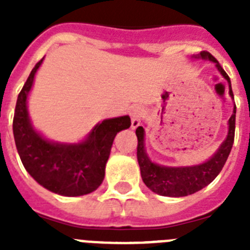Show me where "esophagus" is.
Returning a JSON list of instances; mask_svg holds the SVG:
<instances>
[{"label": "esophagus", "instance_id": "1", "mask_svg": "<svg viewBox=\"0 0 250 250\" xmlns=\"http://www.w3.org/2000/svg\"><path fill=\"white\" fill-rule=\"evenodd\" d=\"M129 114L131 116V129H136L141 123L143 109H141L140 106H131Z\"/></svg>", "mask_w": 250, "mask_h": 250}]
</instances>
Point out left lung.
<instances>
[{"mask_svg": "<svg viewBox=\"0 0 250 250\" xmlns=\"http://www.w3.org/2000/svg\"><path fill=\"white\" fill-rule=\"evenodd\" d=\"M193 59L209 60L215 63V67L224 77L229 85V95L234 100L231 91L230 79L227 72L223 70L220 63L207 51H202L199 55L193 56ZM235 112L237 107L234 105L233 114L228 121V134L220 146L207 161L202 164L190 165V167H165L156 164L147 155L145 149V130L143 126L136 129L138 136V161L140 167V173L143 182L150 190L163 196L180 198L202 190L203 188L210 184L218 174L222 171L225 161L230 154L234 143V131H235Z\"/></svg>", "mask_w": 250, "mask_h": 250, "instance_id": "obj_1", "label": "left lung"}]
</instances>
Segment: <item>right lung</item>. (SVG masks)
Here are the masks:
<instances>
[{"instance_id":"right-lung-1","label":"right lung","mask_w":250,"mask_h":250,"mask_svg":"<svg viewBox=\"0 0 250 250\" xmlns=\"http://www.w3.org/2000/svg\"><path fill=\"white\" fill-rule=\"evenodd\" d=\"M42 61L32 68L17 98L13 116L17 151L27 173L47 190L63 196L86 195L101 185L115 136L129 129L131 120L127 115L106 119L79 143L46 139L34 127L27 109L28 94Z\"/></svg>"}]
</instances>
